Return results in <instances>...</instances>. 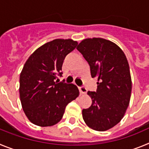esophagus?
Instances as JSON below:
<instances>
[{
    "mask_svg": "<svg viewBox=\"0 0 149 149\" xmlns=\"http://www.w3.org/2000/svg\"><path fill=\"white\" fill-rule=\"evenodd\" d=\"M80 89V93L81 94H86L87 93V89H86V87H84V86H81V87L79 88Z\"/></svg>",
    "mask_w": 149,
    "mask_h": 149,
    "instance_id": "34e87169",
    "label": "esophagus"
}]
</instances>
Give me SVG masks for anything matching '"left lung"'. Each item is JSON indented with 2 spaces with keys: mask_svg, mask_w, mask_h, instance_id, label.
I'll list each match as a JSON object with an SVG mask.
<instances>
[{
  "mask_svg": "<svg viewBox=\"0 0 149 149\" xmlns=\"http://www.w3.org/2000/svg\"><path fill=\"white\" fill-rule=\"evenodd\" d=\"M98 78L96 92L88 91L92 104L83 109L85 123L95 131H104L119 123L130 103L132 89L129 64L119 46L102 38L85 39L77 47Z\"/></svg>",
  "mask_w": 149,
  "mask_h": 149,
  "instance_id": "obj_1",
  "label": "left lung"
}]
</instances>
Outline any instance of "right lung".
I'll list each match as a JSON object with an SVG mask.
<instances>
[{"label": "right lung", "mask_w": 149, "mask_h": 149, "mask_svg": "<svg viewBox=\"0 0 149 149\" xmlns=\"http://www.w3.org/2000/svg\"><path fill=\"white\" fill-rule=\"evenodd\" d=\"M77 42L56 39L36 50L20 74L19 94L27 119L36 125L52 126L63 118L65 107L79 95L72 84L55 81L62 76V65Z\"/></svg>", "instance_id": "obj_1"}]
</instances>
